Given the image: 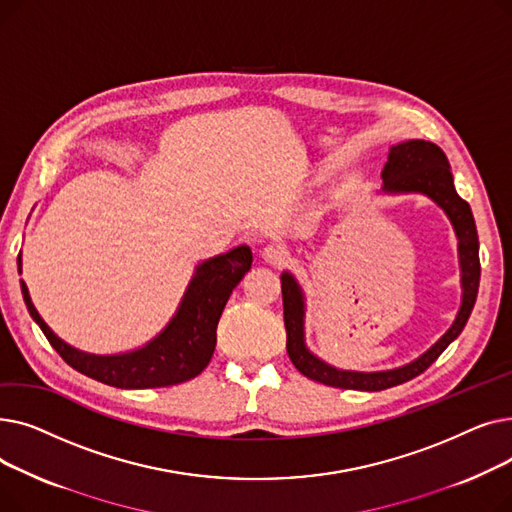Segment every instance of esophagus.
Here are the masks:
<instances>
[{
    "mask_svg": "<svg viewBox=\"0 0 512 512\" xmlns=\"http://www.w3.org/2000/svg\"><path fill=\"white\" fill-rule=\"evenodd\" d=\"M261 259L265 263H270V265H284V263H288L290 253H288V249L284 245H280V242H272V245L263 247Z\"/></svg>",
    "mask_w": 512,
    "mask_h": 512,
    "instance_id": "34e87169",
    "label": "esophagus"
}]
</instances>
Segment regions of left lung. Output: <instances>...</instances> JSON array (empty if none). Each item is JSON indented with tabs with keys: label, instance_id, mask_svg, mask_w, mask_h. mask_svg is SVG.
Listing matches in <instances>:
<instances>
[{
	"label": "left lung",
	"instance_id": "1",
	"mask_svg": "<svg viewBox=\"0 0 512 512\" xmlns=\"http://www.w3.org/2000/svg\"><path fill=\"white\" fill-rule=\"evenodd\" d=\"M386 193H423L432 197L450 218L456 236H459V255L463 270V305L456 315L452 328L417 361L398 367L392 371L378 373H359V371H340L324 361L313 357L303 342V292L290 274H282V301H284V326H286V351L305 378L326 384L332 388L346 390H367L378 392L398 384H405L419 373H423L444 351L446 346L459 336L473 311L477 288H479V240L471 207L465 199L459 197L452 182L450 164L444 151L421 139L394 145L388 155V164L382 172Z\"/></svg>",
	"mask_w": 512,
	"mask_h": 512
}]
</instances>
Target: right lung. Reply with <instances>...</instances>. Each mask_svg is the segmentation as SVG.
<instances>
[{
    "mask_svg": "<svg viewBox=\"0 0 512 512\" xmlns=\"http://www.w3.org/2000/svg\"><path fill=\"white\" fill-rule=\"evenodd\" d=\"M251 263L253 253L249 247H236L226 255L201 263L170 326L139 351L112 357L80 353L62 342L33 307L29 288L22 280L20 288L31 317L70 367L107 386L126 390L164 388L193 380L207 367L215 351V330L222 311L234 286L251 270Z\"/></svg>",
    "mask_w": 512,
    "mask_h": 512,
    "instance_id": "add662e5",
    "label": "right lung"
}]
</instances>
